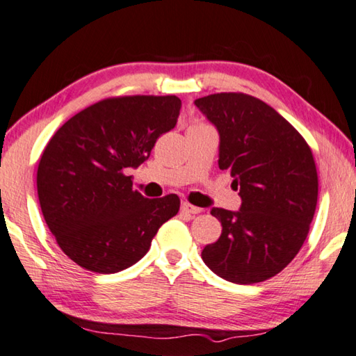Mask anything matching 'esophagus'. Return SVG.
Listing matches in <instances>:
<instances>
[{"instance_id":"esophagus-1","label":"esophagus","mask_w":356,"mask_h":356,"mask_svg":"<svg viewBox=\"0 0 356 356\" xmlns=\"http://www.w3.org/2000/svg\"><path fill=\"white\" fill-rule=\"evenodd\" d=\"M181 211H183V213H188V214H198V213H202L200 208H197V207H194V204H191V203H188V202L181 203Z\"/></svg>"}]
</instances>
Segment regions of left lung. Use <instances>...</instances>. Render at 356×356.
<instances>
[{"label":"left lung","instance_id":"1","mask_svg":"<svg viewBox=\"0 0 356 356\" xmlns=\"http://www.w3.org/2000/svg\"><path fill=\"white\" fill-rule=\"evenodd\" d=\"M220 134L219 167L234 178L241 209L213 208L222 234L202 258L236 284L266 282L288 266L309 232L317 170L303 136L269 104L241 92L195 99Z\"/></svg>","mask_w":356,"mask_h":356}]
</instances>
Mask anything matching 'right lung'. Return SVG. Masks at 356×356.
Masks as SVG:
<instances>
[{"instance_id":"add662e5","label":"right lung","mask_w":356,"mask_h":356,"mask_svg":"<svg viewBox=\"0 0 356 356\" xmlns=\"http://www.w3.org/2000/svg\"><path fill=\"white\" fill-rule=\"evenodd\" d=\"M175 95L111 97L78 112L56 131L40 156L37 194L49 232L68 258L97 273H115L149 250L179 197L145 198L129 168L149 158L175 128Z\"/></svg>"}]
</instances>
